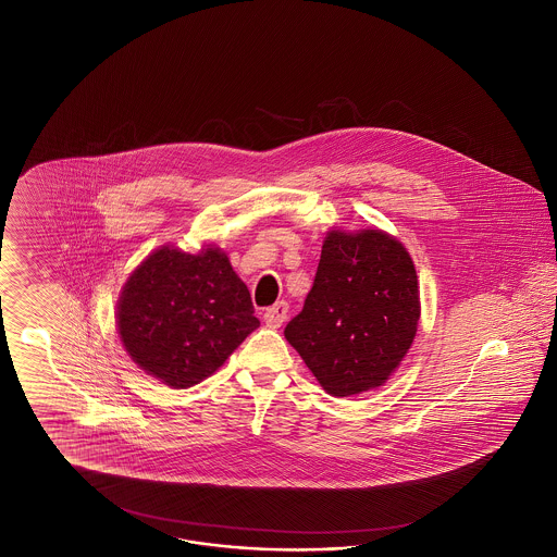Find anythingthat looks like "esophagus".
Instances as JSON below:
<instances>
[{
  "mask_svg": "<svg viewBox=\"0 0 557 557\" xmlns=\"http://www.w3.org/2000/svg\"><path fill=\"white\" fill-rule=\"evenodd\" d=\"M263 319H265V324H268V326H271V329H277V326H282V324H284V321H286L287 319V304H273V306H270V308L265 310Z\"/></svg>",
  "mask_w": 557,
  "mask_h": 557,
  "instance_id": "34e87169",
  "label": "esophagus"
}]
</instances>
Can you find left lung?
<instances>
[{
  "label": "left lung",
  "mask_w": 557,
  "mask_h": 557,
  "mask_svg": "<svg viewBox=\"0 0 557 557\" xmlns=\"http://www.w3.org/2000/svg\"><path fill=\"white\" fill-rule=\"evenodd\" d=\"M421 319L417 270L384 231H331L287 343L331 396L380 388L408 354Z\"/></svg>",
  "instance_id": "1"
}]
</instances>
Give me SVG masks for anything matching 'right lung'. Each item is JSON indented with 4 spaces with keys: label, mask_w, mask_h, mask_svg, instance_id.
Segmentation results:
<instances>
[{
    "label": "right lung",
    "mask_w": 557,
    "mask_h": 557,
    "mask_svg": "<svg viewBox=\"0 0 557 557\" xmlns=\"http://www.w3.org/2000/svg\"><path fill=\"white\" fill-rule=\"evenodd\" d=\"M251 294L219 247L198 255L163 245L122 287L116 324L140 370L171 388L212 375L259 321Z\"/></svg>",
    "instance_id": "1"
}]
</instances>
